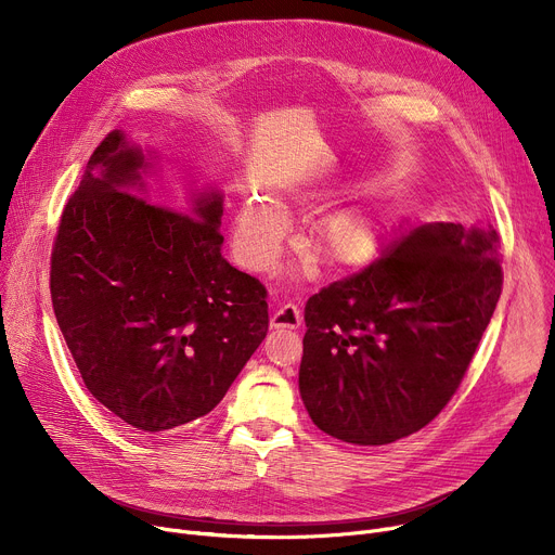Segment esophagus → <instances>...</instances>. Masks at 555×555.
<instances>
[{
    "label": "esophagus",
    "mask_w": 555,
    "mask_h": 555,
    "mask_svg": "<svg viewBox=\"0 0 555 555\" xmlns=\"http://www.w3.org/2000/svg\"><path fill=\"white\" fill-rule=\"evenodd\" d=\"M304 322L301 310L295 304H283L274 314H272V326L274 328H299Z\"/></svg>",
    "instance_id": "34e87169"
}]
</instances>
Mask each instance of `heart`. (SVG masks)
Segmentation results:
<instances>
[{"label": "heart", "mask_w": 555, "mask_h": 555, "mask_svg": "<svg viewBox=\"0 0 555 555\" xmlns=\"http://www.w3.org/2000/svg\"><path fill=\"white\" fill-rule=\"evenodd\" d=\"M308 197V193L299 195V199ZM281 207H285V204H281ZM281 207L262 199H247L241 207L236 229H233V243H236L238 256L249 270H268L279 258L287 231V220ZM383 243V222L360 211L328 216L310 231L308 238V245L317 258L335 270L366 268L369 262L380 256Z\"/></svg>", "instance_id": "obj_1"}]
</instances>
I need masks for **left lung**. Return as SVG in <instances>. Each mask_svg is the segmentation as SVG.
<instances>
[{
    "mask_svg": "<svg viewBox=\"0 0 555 555\" xmlns=\"http://www.w3.org/2000/svg\"><path fill=\"white\" fill-rule=\"evenodd\" d=\"M500 236L429 222L306 304L299 391L339 441L387 446L441 414L502 295Z\"/></svg>",
    "mask_w": 555,
    "mask_h": 555,
    "instance_id": "obj_1",
    "label": "left lung"
}]
</instances>
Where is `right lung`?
Listing matches in <instances>:
<instances>
[{
  "mask_svg": "<svg viewBox=\"0 0 555 555\" xmlns=\"http://www.w3.org/2000/svg\"><path fill=\"white\" fill-rule=\"evenodd\" d=\"M141 151L119 130L87 162L51 249V304L82 383L149 434L224 398L266 339L268 289L220 254L222 195L193 216L134 195Z\"/></svg>",
  "mask_w": 555,
  "mask_h": 555,
  "instance_id": "1",
  "label": "right lung"
}]
</instances>
